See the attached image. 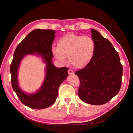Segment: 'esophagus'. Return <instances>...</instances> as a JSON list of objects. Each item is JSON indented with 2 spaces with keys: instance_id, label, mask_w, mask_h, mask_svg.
Wrapping results in <instances>:
<instances>
[{
  "instance_id": "1",
  "label": "esophagus",
  "mask_w": 133,
  "mask_h": 133,
  "mask_svg": "<svg viewBox=\"0 0 133 133\" xmlns=\"http://www.w3.org/2000/svg\"><path fill=\"white\" fill-rule=\"evenodd\" d=\"M68 73L69 75H71V74H73L74 73V71H73V70L69 69V70H68Z\"/></svg>"
}]
</instances>
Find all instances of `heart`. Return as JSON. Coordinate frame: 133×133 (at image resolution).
Instances as JSON below:
<instances>
[{
    "label": "heart",
    "instance_id": "b5f03b06",
    "mask_svg": "<svg viewBox=\"0 0 133 133\" xmlns=\"http://www.w3.org/2000/svg\"><path fill=\"white\" fill-rule=\"evenodd\" d=\"M95 51V44L88 36L69 33L60 38L58 46L53 45L51 52L56 59L62 63L66 62L69 56L71 65L78 69L87 67L91 62Z\"/></svg>",
    "mask_w": 133,
    "mask_h": 133
}]
</instances>
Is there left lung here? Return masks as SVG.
I'll use <instances>...</instances> for the list:
<instances>
[{
  "label": "left lung",
  "mask_w": 133,
  "mask_h": 133,
  "mask_svg": "<svg viewBox=\"0 0 133 133\" xmlns=\"http://www.w3.org/2000/svg\"><path fill=\"white\" fill-rule=\"evenodd\" d=\"M95 51L90 63L75 71L80 81L78 94L85 103H106L116 95L122 86L123 66L112 43L94 29H91Z\"/></svg>",
  "instance_id": "8db88e82"
}]
</instances>
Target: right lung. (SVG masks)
<instances>
[{"label": "right lung", "mask_w": 133, "mask_h": 133, "mask_svg": "<svg viewBox=\"0 0 133 133\" xmlns=\"http://www.w3.org/2000/svg\"><path fill=\"white\" fill-rule=\"evenodd\" d=\"M55 33L54 30L41 29H36L29 33L16 48L10 64L13 89L23 104L35 109H44L54 103L58 96L60 85L68 75V68H57L52 63L54 56L51 47ZM26 54L41 55L47 65L46 77L42 87L37 92L29 95L20 90L17 79L19 65Z\"/></svg>", "instance_id": "right-lung-1"}]
</instances>
